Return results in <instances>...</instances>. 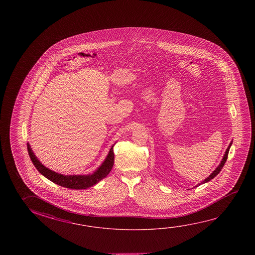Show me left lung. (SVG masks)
I'll use <instances>...</instances> for the list:
<instances>
[{
	"label": "left lung",
	"instance_id": "obj_1",
	"mask_svg": "<svg viewBox=\"0 0 255 255\" xmlns=\"http://www.w3.org/2000/svg\"><path fill=\"white\" fill-rule=\"evenodd\" d=\"M231 145H232V141L230 142V146H229V147L227 148V150H226L225 154H224V156H223V159H222V161H221V164L218 166L217 168H216V170H214V171H213V173L211 174V175L209 176L208 178H206L202 183H205V182H208L209 180H212V179H213L215 176H217L219 173H220V171H221V169H222V167L224 166V164H225L226 161H227V159H228V154H229V151H230V146H231ZM198 186H200V184H198ZM196 187H197V186H196Z\"/></svg>",
	"mask_w": 255,
	"mask_h": 255
}]
</instances>
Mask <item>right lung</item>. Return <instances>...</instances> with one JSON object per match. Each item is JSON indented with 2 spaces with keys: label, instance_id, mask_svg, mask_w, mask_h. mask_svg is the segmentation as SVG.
<instances>
[{
  "label": "right lung",
  "instance_id": "right-lung-1",
  "mask_svg": "<svg viewBox=\"0 0 255 255\" xmlns=\"http://www.w3.org/2000/svg\"><path fill=\"white\" fill-rule=\"evenodd\" d=\"M114 146L109 151V155L102 163L101 167L99 168L92 175H62L52 171L50 169L43 166L40 161L36 158L33 151L27 144V151L29 154L31 161L34 163V166L39 172L46 177L50 181L58 184L64 188H72V189H85L91 188L93 185L98 183L100 180L104 179L109 174L114 165L115 154L113 150Z\"/></svg>",
  "mask_w": 255,
  "mask_h": 255
}]
</instances>
